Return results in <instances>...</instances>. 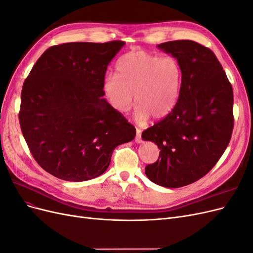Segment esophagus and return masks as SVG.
<instances>
[{"label": "esophagus", "instance_id": "34e87169", "mask_svg": "<svg viewBox=\"0 0 253 253\" xmlns=\"http://www.w3.org/2000/svg\"><path fill=\"white\" fill-rule=\"evenodd\" d=\"M135 141L137 143L142 142V138H141V131L140 128H136V137H135Z\"/></svg>", "mask_w": 253, "mask_h": 253}]
</instances>
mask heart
Masks as SVG:
<instances>
[{"mask_svg":"<svg viewBox=\"0 0 253 253\" xmlns=\"http://www.w3.org/2000/svg\"><path fill=\"white\" fill-rule=\"evenodd\" d=\"M116 68L117 75L108 74L103 79V91L115 111L126 113L132 108L134 94L139 121L150 116L162 120L173 112L183 79L177 59L136 49L122 56Z\"/></svg>","mask_w":253,"mask_h":253,"instance_id":"obj_1","label":"heart"}]
</instances>
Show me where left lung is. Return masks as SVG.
I'll list each match as a JSON object with an SVG mask.
<instances>
[{
    "instance_id": "obj_1",
    "label": "left lung",
    "mask_w": 253,
    "mask_h": 253,
    "mask_svg": "<svg viewBox=\"0 0 253 253\" xmlns=\"http://www.w3.org/2000/svg\"><path fill=\"white\" fill-rule=\"evenodd\" d=\"M179 61L183 79L173 112L142 132L160 149L145 167L156 185L180 188L208 173L224 154L233 131V90L213 51L191 40L157 45Z\"/></svg>"
}]
</instances>
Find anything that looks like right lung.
<instances>
[{
	"label": "right lung",
	"mask_w": 253,
	"mask_h": 253,
	"mask_svg": "<svg viewBox=\"0 0 253 253\" xmlns=\"http://www.w3.org/2000/svg\"><path fill=\"white\" fill-rule=\"evenodd\" d=\"M126 43L55 45L24 81L19 120L36 162L67 181H84L108 169L113 151L136 129L105 100L106 68Z\"/></svg>",
	"instance_id": "1"
}]
</instances>
